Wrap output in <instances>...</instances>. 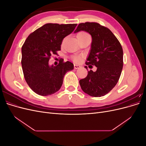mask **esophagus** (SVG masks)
Listing matches in <instances>:
<instances>
[{
    "instance_id": "1",
    "label": "esophagus",
    "mask_w": 146,
    "mask_h": 146,
    "mask_svg": "<svg viewBox=\"0 0 146 146\" xmlns=\"http://www.w3.org/2000/svg\"><path fill=\"white\" fill-rule=\"evenodd\" d=\"M79 68H80V65H78V64H74V68L77 69H78Z\"/></svg>"
}]
</instances>
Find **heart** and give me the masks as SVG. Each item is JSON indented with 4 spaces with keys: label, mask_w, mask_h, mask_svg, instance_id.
Segmentation results:
<instances>
[{
    "label": "heart",
    "mask_w": 146,
    "mask_h": 146,
    "mask_svg": "<svg viewBox=\"0 0 146 146\" xmlns=\"http://www.w3.org/2000/svg\"><path fill=\"white\" fill-rule=\"evenodd\" d=\"M86 37H90V35H88L87 33L84 32H80L77 33V38L78 39H80L82 38H85ZM82 57L80 55H74L72 56V59L74 61L76 62H79L81 60Z\"/></svg>",
    "instance_id": "b5f03b06"
}]
</instances>
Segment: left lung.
<instances>
[{
    "instance_id": "obj_1",
    "label": "left lung",
    "mask_w": 146,
    "mask_h": 146,
    "mask_svg": "<svg viewBox=\"0 0 146 146\" xmlns=\"http://www.w3.org/2000/svg\"><path fill=\"white\" fill-rule=\"evenodd\" d=\"M85 31L92 37L86 65L97 67L79 81L82 90L92 97H101L111 91L120 78L123 67V50L117 38L109 29L97 23L79 24L74 33ZM87 69V66H85Z\"/></svg>"
}]
</instances>
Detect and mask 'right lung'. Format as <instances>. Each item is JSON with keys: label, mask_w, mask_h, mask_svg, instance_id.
I'll return each mask as SVG.
<instances>
[{"label": "right lung", "mask_w": 146, "mask_h": 146, "mask_svg": "<svg viewBox=\"0 0 146 146\" xmlns=\"http://www.w3.org/2000/svg\"><path fill=\"white\" fill-rule=\"evenodd\" d=\"M77 24L48 23L30 33L22 47L21 64L25 80L35 93L47 96L55 93L63 84L66 73L74 69L70 61L48 64L52 55L61 50L63 39L71 33Z\"/></svg>", "instance_id": "1"}]
</instances>
